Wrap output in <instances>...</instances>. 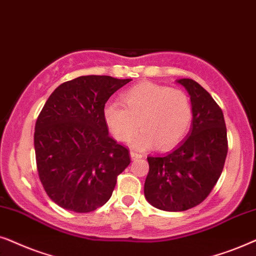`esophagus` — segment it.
Instances as JSON below:
<instances>
[{"label": "esophagus", "instance_id": "34e87169", "mask_svg": "<svg viewBox=\"0 0 256 256\" xmlns=\"http://www.w3.org/2000/svg\"><path fill=\"white\" fill-rule=\"evenodd\" d=\"M130 156H131V159H134V160H136V159H140L142 158V154L140 153H138V152H136V151H131L130 152Z\"/></svg>", "mask_w": 256, "mask_h": 256}]
</instances>
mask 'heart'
Masks as SVG:
<instances>
[{"label": "heart", "instance_id": "1", "mask_svg": "<svg viewBox=\"0 0 256 256\" xmlns=\"http://www.w3.org/2000/svg\"><path fill=\"white\" fill-rule=\"evenodd\" d=\"M125 108L118 103L105 105L103 116L108 131L118 142H132L137 148L158 146L168 150L176 146L188 131L192 106L188 97L180 90L153 83L134 85L122 94Z\"/></svg>", "mask_w": 256, "mask_h": 256}]
</instances>
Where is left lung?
Listing matches in <instances>:
<instances>
[{
    "label": "left lung",
    "instance_id": "1",
    "mask_svg": "<svg viewBox=\"0 0 256 256\" xmlns=\"http://www.w3.org/2000/svg\"><path fill=\"white\" fill-rule=\"evenodd\" d=\"M190 94L192 128L172 152L148 156L144 185L146 200L156 208L182 212L202 204L212 192L227 156L224 114L212 96L190 78L178 80Z\"/></svg>",
    "mask_w": 256,
    "mask_h": 256
}]
</instances>
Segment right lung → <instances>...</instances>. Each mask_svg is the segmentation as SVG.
<instances>
[{
	"instance_id": "1",
	"label": "right lung",
	"mask_w": 256,
	"mask_h": 256,
	"mask_svg": "<svg viewBox=\"0 0 256 256\" xmlns=\"http://www.w3.org/2000/svg\"><path fill=\"white\" fill-rule=\"evenodd\" d=\"M131 80L80 76L60 84L36 120L37 171L49 198L64 210L88 213L108 202L128 150L108 136L103 111Z\"/></svg>"
}]
</instances>
